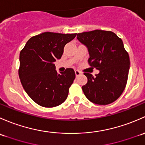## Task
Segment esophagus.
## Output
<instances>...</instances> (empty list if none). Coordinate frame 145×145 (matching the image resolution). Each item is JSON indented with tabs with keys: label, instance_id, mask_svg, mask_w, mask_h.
<instances>
[{
	"label": "esophagus",
	"instance_id": "1",
	"mask_svg": "<svg viewBox=\"0 0 145 145\" xmlns=\"http://www.w3.org/2000/svg\"><path fill=\"white\" fill-rule=\"evenodd\" d=\"M74 72H75L76 77H78V76H80V74H82V72H80L79 71H77V70H75V71H74Z\"/></svg>",
	"mask_w": 145,
	"mask_h": 145
}]
</instances>
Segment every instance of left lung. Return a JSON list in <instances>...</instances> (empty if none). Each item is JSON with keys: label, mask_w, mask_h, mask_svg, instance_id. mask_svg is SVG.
Returning a JSON list of instances; mask_svg holds the SVG:
<instances>
[{"label": "left lung", "mask_w": 145, "mask_h": 145, "mask_svg": "<svg viewBox=\"0 0 145 145\" xmlns=\"http://www.w3.org/2000/svg\"><path fill=\"white\" fill-rule=\"evenodd\" d=\"M77 38L87 47L88 62L99 73L93 77L84 72L87 83L82 86L85 96L97 105H108L121 95L126 87L130 59L122 40L112 31H95L78 33Z\"/></svg>", "instance_id": "left-lung-1"}]
</instances>
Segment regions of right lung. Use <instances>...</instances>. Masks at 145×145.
<instances>
[{
	"mask_svg": "<svg viewBox=\"0 0 145 145\" xmlns=\"http://www.w3.org/2000/svg\"><path fill=\"white\" fill-rule=\"evenodd\" d=\"M77 33L44 32L28 40L19 54V76L24 89L38 105L53 107L66 100L74 78L72 68L58 73L54 62Z\"/></svg>",
	"mask_w": 145,
	"mask_h": 145,
	"instance_id": "obj_1",
	"label": "right lung"
}]
</instances>
